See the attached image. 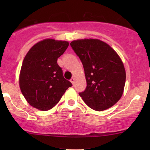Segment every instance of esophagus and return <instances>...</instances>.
<instances>
[{
	"instance_id": "obj_1",
	"label": "esophagus",
	"mask_w": 150,
	"mask_h": 150,
	"mask_svg": "<svg viewBox=\"0 0 150 150\" xmlns=\"http://www.w3.org/2000/svg\"><path fill=\"white\" fill-rule=\"evenodd\" d=\"M70 81H71V83H72L73 85H74V81H75V79H74V77L71 78V79H70Z\"/></svg>"
}]
</instances>
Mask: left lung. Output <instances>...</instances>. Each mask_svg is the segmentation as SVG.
Returning a JSON list of instances; mask_svg holds the SVG:
<instances>
[{"instance_id":"obj_1","label":"left lung","mask_w":150,"mask_h":150,"mask_svg":"<svg viewBox=\"0 0 150 150\" xmlns=\"http://www.w3.org/2000/svg\"><path fill=\"white\" fill-rule=\"evenodd\" d=\"M70 46L83 63L87 87L79 95L92 109L102 111L111 107L122 97L126 71L120 57L105 42L85 39Z\"/></svg>"}]
</instances>
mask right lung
<instances>
[{
	"label": "right lung",
	"instance_id": "1",
	"mask_svg": "<svg viewBox=\"0 0 150 150\" xmlns=\"http://www.w3.org/2000/svg\"><path fill=\"white\" fill-rule=\"evenodd\" d=\"M69 46L65 41L46 39L35 44L24 57L20 70V87L30 105L48 110L59 102L72 86L63 77L57 63Z\"/></svg>",
	"mask_w": 150,
	"mask_h": 150
}]
</instances>
